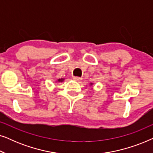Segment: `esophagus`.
I'll list each match as a JSON object with an SVG mask.
<instances>
[{"mask_svg":"<svg viewBox=\"0 0 153 153\" xmlns=\"http://www.w3.org/2000/svg\"><path fill=\"white\" fill-rule=\"evenodd\" d=\"M74 80L75 81H77V82L80 83L81 81V80H82V79H81V77H78V76H74Z\"/></svg>","mask_w":153,"mask_h":153,"instance_id":"esophagus-1","label":"esophagus"}]
</instances>
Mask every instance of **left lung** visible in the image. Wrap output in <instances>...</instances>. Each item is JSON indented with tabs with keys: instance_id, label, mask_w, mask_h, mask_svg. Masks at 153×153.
I'll list each match as a JSON object with an SVG mask.
<instances>
[{
	"instance_id": "8db88e82",
	"label": "left lung",
	"mask_w": 153,
	"mask_h": 153,
	"mask_svg": "<svg viewBox=\"0 0 153 153\" xmlns=\"http://www.w3.org/2000/svg\"><path fill=\"white\" fill-rule=\"evenodd\" d=\"M91 85H92V83H91Z\"/></svg>"
}]
</instances>
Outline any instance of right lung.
I'll return each mask as SVG.
<instances>
[{
    "instance_id": "add662e5",
    "label": "right lung",
    "mask_w": 153,
    "mask_h": 153,
    "mask_svg": "<svg viewBox=\"0 0 153 153\" xmlns=\"http://www.w3.org/2000/svg\"><path fill=\"white\" fill-rule=\"evenodd\" d=\"M63 80H64L63 79H58V82H62V81Z\"/></svg>"
}]
</instances>
